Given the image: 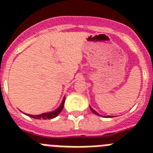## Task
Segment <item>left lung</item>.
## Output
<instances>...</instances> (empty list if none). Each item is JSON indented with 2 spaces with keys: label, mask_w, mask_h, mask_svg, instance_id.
<instances>
[{
  "label": "left lung",
  "mask_w": 153,
  "mask_h": 153,
  "mask_svg": "<svg viewBox=\"0 0 153 153\" xmlns=\"http://www.w3.org/2000/svg\"><path fill=\"white\" fill-rule=\"evenodd\" d=\"M90 110H91V111H92V113H94V114H96V115H99V116H100V114H99V113H98V112H96V111H95V110H93V109H92V108H91V107H90ZM105 117H111V116H105Z\"/></svg>",
  "instance_id": "obj_1"
}]
</instances>
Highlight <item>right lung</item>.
Listing matches in <instances>:
<instances>
[{
    "mask_svg": "<svg viewBox=\"0 0 153 153\" xmlns=\"http://www.w3.org/2000/svg\"><path fill=\"white\" fill-rule=\"evenodd\" d=\"M64 101H65V97H64V99H63V101L62 102H61V105L57 108L56 110L53 111L51 112L43 113V114H39V115H32V114H26V115H28L29 117H33V118H35V119H44V120H46V119H52L54 118V117H57V116L61 113V111L63 110V108H64Z\"/></svg>",
    "mask_w": 153,
    "mask_h": 153,
    "instance_id": "obj_1",
    "label": "right lung"
}]
</instances>
